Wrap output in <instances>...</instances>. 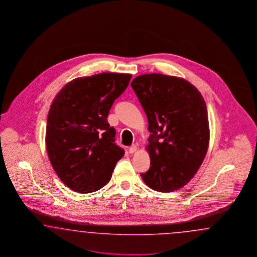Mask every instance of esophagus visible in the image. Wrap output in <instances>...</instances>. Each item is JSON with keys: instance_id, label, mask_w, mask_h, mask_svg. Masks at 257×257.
<instances>
[{"instance_id": "esophagus-1", "label": "esophagus", "mask_w": 257, "mask_h": 257, "mask_svg": "<svg viewBox=\"0 0 257 257\" xmlns=\"http://www.w3.org/2000/svg\"><path fill=\"white\" fill-rule=\"evenodd\" d=\"M137 149H138V147H137L136 145H132L131 147H129L128 151H129V153H130V154H134V153L137 151Z\"/></svg>"}]
</instances>
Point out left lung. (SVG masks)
Here are the masks:
<instances>
[{
  "label": "left lung",
  "instance_id": "8db88e82",
  "mask_svg": "<svg viewBox=\"0 0 257 257\" xmlns=\"http://www.w3.org/2000/svg\"><path fill=\"white\" fill-rule=\"evenodd\" d=\"M148 118L151 166L141 173L159 192L187 185L202 165L209 143L205 101L185 79L161 73L143 74L131 83Z\"/></svg>",
  "mask_w": 257,
  "mask_h": 257
}]
</instances>
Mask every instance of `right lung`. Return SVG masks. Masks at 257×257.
<instances>
[{"instance_id":"obj_1","label":"right lung","mask_w":257,"mask_h":257,"mask_svg":"<svg viewBox=\"0 0 257 257\" xmlns=\"http://www.w3.org/2000/svg\"><path fill=\"white\" fill-rule=\"evenodd\" d=\"M131 78L112 72L76 78L52 102L47 153L57 176L70 189L80 193L99 190L124 156V150L115 143L116 130L107 116Z\"/></svg>"}]
</instances>
